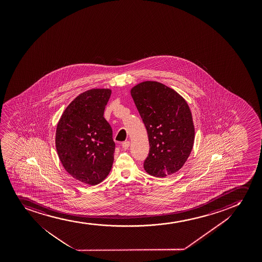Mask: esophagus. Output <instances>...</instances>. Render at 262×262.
<instances>
[{"mask_svg":"<svg viewBox=\"0 0 262 262\" xmlns=\"http://www.w3.org/2000/svg\"><path fill=\"white\" fill-rule=\"evenodd\" d=\"M130 142L128 141H126V142H122V147H123L124 149H127L128 147H129Z\"/></svg>","mask_w":262,"mask_h":262,"instance_id":"34e87169","label":"esophagus"}]
</instances>
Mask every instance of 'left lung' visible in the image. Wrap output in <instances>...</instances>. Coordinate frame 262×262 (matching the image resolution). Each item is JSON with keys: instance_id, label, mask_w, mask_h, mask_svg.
<instances>
[{"instance_id": "1", "label": "left lung", "mask_w": 262, "mask_h": 262, "mask_svg": "<svg viewBox=\"0 0 262 262\" xmlns=\"http://www.w3.org/2000/svg\"><path fill=\"white\" fill-rule=\"evenodd\" d=\"M139 114L147 128L149 153L144 169L156 178L178 171L192 150L195 128L186 100L157 81H144L131 89Z\"/></svg>"}]
</instances>
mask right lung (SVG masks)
I'll list each match as a JSON object with an SVG mask.
<instances>
[{
	"instance_id": "add662e5",
	"label": "right lung",
	"mask_w": 262,
	"mask_h": 262,
	"mask_svg": "<svg viewBox=\"0 0 262 262\" xmlns=\"http://www.w3.org/2000/svg\"><path fill=\"white\" fill-rule=\"evenodd\" d=\"M110 89H91L70 103L58 121L56 148L63 168L72 178L96 185L111 170L115 143L104 118Z\"/></svg>"
}]
</instances>
